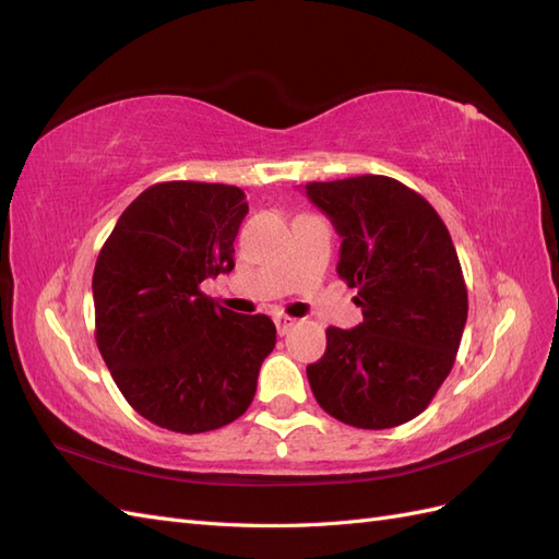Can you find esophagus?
I'll list each match as a JSON object with an SVG mask.
<instances>
[{"label":"esophagus","instance_id":"obj_1","mask_svg":"<svg viewBox=\"0 0 559 559\" xmlns=\"http://www.w3.org/2000/svg\"><path fill=\"white\" fill-rule=\"evenodd\" d=\"M275 326H277V333H280V335H286V333H289V331L296 326V319L286 317V314H277V317H275Z\"/></svg>","mask_w":559,"mask_h":559}]
</instances>
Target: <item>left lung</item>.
I'll list each match as a JSON object with an SVG mask.
<instances>
[{"label":"left lung","mask_w":559,"mask_h":559,"mask_svg":"<svg viewBox=\"0 0 559 559\" xmlns=\"http://www.w3.org/2000/svg\"><path fill=\"white\" fill-rule=\"evenodd\" d=\"M306 193L343 238L337 275L364 321L326 329L308 366L317 403L357 429H392L427 408L450 376L468 314L460 259L443 218L382 175L310 181Z\"/></svg>","instance_id":"left-lung-1"}]
</instances>
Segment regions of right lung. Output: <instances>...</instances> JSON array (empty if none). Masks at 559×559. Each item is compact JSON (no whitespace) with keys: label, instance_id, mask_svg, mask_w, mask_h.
<instances>
[{"label":"right lung","instance_id":"add662e5","mask_svg":"<svg viewBox=\"0 0 559 559\" xmlns=\"http://www.w3.org/2000/svg\"><path fill=\"white\" fill-rule=\"evenodd\" d=\"M249 205L238 186L160 181L134 198L99 249L95 341L126 401L154 425L202 433L245 415L277 331L200 292L230 273Z\"/></svg>","mask_w":559,"mask_h":559}]
</instances>
